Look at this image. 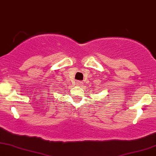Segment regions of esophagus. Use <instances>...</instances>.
<instances>
[{
    "label": "esophagus",
    "instance_id": "1",
    "mask_svg": "<svg viewBox=\"0 0 156 156\" xmlns=\"http://www.w3.org/2000/svg\"><path fill=\"white\" fill-rule=\"evenodd\" d=\"M76 85L81 86V85H83V83H82L81 81H76Z\"/></svg>",
    "mask_w": 156,
    "mask_h": 156
}]
</instances>
